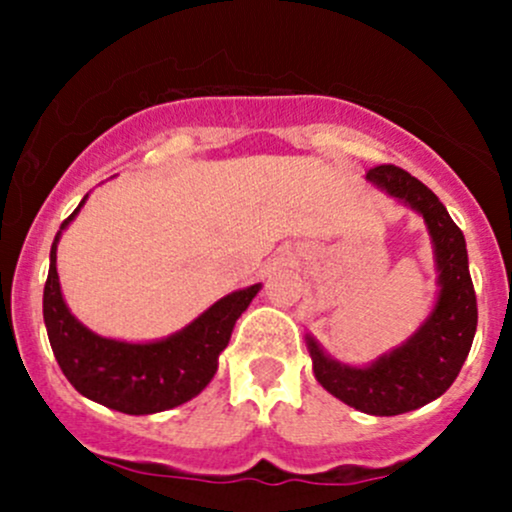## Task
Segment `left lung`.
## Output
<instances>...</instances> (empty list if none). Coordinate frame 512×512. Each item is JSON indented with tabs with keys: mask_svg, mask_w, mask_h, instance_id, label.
I'll list each match as a JSON object with an SVG mask.
<instances>
[{
	"mask_svg": "<svg viewBox=\"0 0 512 512\" xmlns=\"http://www.w3.org/2000/svg\"><path fill=\"white\" fill-rule=\"evenodd\" d=\"M366 178L424 216L438 269V301L424 325L370 366H346L305 334L317 383L363 414L397 416L419 409L455 383L477 332V296L469 276L467 245L448 209L407 170L375 166Z\"/></svg>",
	"mask_w": 512,
	"mask_h": 512,
	"instance_id": "1",
	"label": "left lung"
}]
</instances>
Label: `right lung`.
Masks as SVG:
<instances>
[{"mask_svg":"<svg viewBox=\"0 0 512 512\" xmlns=\"http://www.w3.org/2000/svg\"><path fill=\"white\" fill-rule=\"evenodd\" d=\"M84 202L86 197L72 216L62 221L50 250L43 317L52 354L74 390L103 407L134 416L180 407L211 383L219 368V354L228 346L236 320L262 284L228 293L190 325L158 342L132 344L101 337L72 315L57 276V243Z\"/></svg>","mask_w":512,"mask_h":512,"instance_id":"1","label":"right lung"}]
</instances>
